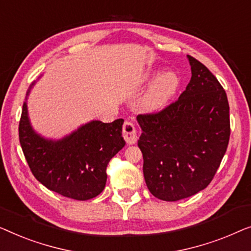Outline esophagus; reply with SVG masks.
I'll return each instance as SVG.
<instances>
[{"instance_id":"esophagus-1","label":"esophagus","mask_w":251,"mask_h":251,"mask_svg":"<svg viewBox=\"0 0 251 251\" xmlns=\"http://www.w3.org/2000/svg\"><path fill=\"white\" fill-rule=\"evenodd\" d=\"M123 136H124L125 141L128 144H134L137 141V134L136 128L133 123L125 122L124 126H123Z\"/></svg>"}]
</instances>
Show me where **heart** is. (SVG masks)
<instances>
[{"label": "heart", "mask_w": 251, "mask_h": 251, "mask_svg": "<svg viewBox=\"0 0 251 251\" xmlns=\"http://www.w3.org/2000/svg\"><path fill=\"white\" fill-rule=\"evenodd\" d=\"M160 72L161 68H148L140 77L141 83H148L155 78L140 101V108L143 111H160L171 102L178 89L177 74L173 70H167L161 74Z\"/></svg>", "instance_id": "obj_1"}]
</instances>
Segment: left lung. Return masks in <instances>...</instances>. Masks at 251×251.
Segmentation results:
<instances>
[{
  "label": "left lung",
  "mask_w": 251,
  "mask_h": 251,
  "mask_svg": "<svg viewBox=\"0 0 251 251\" xmlns=\"http://www.w3.org/2000/svg\"><path fill=\"white\" fill-rule=\"evenodd\" d=\"M191 80L178 100L158 114L139 115L137 146L147 186L160 200L196 195L211 182L230 140V107L216 77L188 55Z\"/></svg>",
  "instance_id": "left-lung-1"
}]
</instances>
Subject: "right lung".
I'll use <instances>...</instances> for the list:
<instances>
[{
    "mask_svg": "<svg viewBox=\"0 0 251 251\" xmlns=\"http://www.w3.org/2000/svg\"><path fill=\"white\" fill-rule=\"evenodd\" d=\"M41 76L38 77V79ZM19 123V141L33 175L49 190L75 200H89L103 191L108 162L125 146L124 119L91 121L61 139H47L31 126L27 99Z\"/></svg>",
    "mask_w": 251,
    "mask_h": 251,
    "instance_id": "right-lung-1",
    "label": "right lung"
}]
</instances>
